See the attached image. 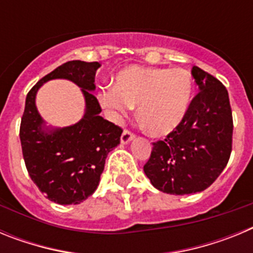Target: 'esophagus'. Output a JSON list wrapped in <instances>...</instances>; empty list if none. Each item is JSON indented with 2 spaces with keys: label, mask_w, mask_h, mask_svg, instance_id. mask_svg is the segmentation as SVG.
Returning <instances> with one entry per match:
<instances>
[{
  "label": "esophagus",
  "mask_w": 253,
  "mask_h": 253,
  "mask_svg": "<svg viewBox=\"0 0 253 253\" xmlns=\"http://www.w3.org/2000/svg\"><path fill=\"white\" fill-rule=\"evenodd\" d=\"M134 138H135V135H134L130 130L125 129V130L122 133V138H120V139H122L123 144H128V143H130Z\"/></svg>",
  "instance_id": "esophagus-1"
}]
</instances>
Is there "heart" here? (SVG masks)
Masks as SVG:
<instances>
[{
	"instance_id": "obj_1",
	"label": "heart",
	"mask_w": 253,
	"mask_h": 253,
	"mask_svg": "<svg viewBox=\"0 0 253 253\" xmlns=\"http://www.w3.org/2000/svg\"><path fill=\"white\" fill-rule=\"evenodd\" d=\"M194 82L186 69L129 66L114 77L113 87L99 93L100 105L114 122L138 106L140 122L153 135H167L184 120Z\"/></svg>"
}]
</instances>
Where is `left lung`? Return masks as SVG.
Wrapping results in <instances>:
<instances>
[{
  "mask_svg": "<svg viewBox=\"0 0 253 253\" xmlns=\"http://www.w3.org/2000/svg\"><path fill=\"white\" fill-rule=\"evenodd\" d=\"M191 75L200 92L177 128L153 143L143 169L151 184L172 195L200 193L218 178L232 152L231 104L222 82L199 67Z\"/></svg>",
  "mask_w": 253,
  "mask_h": 253,
  "instance_id": "1",
  "label": "left lung"
}]
</instances>
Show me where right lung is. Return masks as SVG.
Wrapping results in <instances>:
<instances>
[{"mask_svg": "<svg viewBox=\"0 0 253 253\" xmlns=\"http://www.w3.org/2000/svg\"><path fill=\"white\" fill-rule=\"evenodd\" d=\"M99 62L69 60L43 77L26 96L20 125L24 161L34 184L50 202L80 204L95 193L109 152L119 146L123 130L100 116L101 107L92 92ZM50 79H68L85 97V114L64 128L46 127L36 109L40 86Z\"/></svg>", "mask_w": 253, "mask_h": 253, "instance_id": "add662e5", "label": "right lung"}]
</instances>
